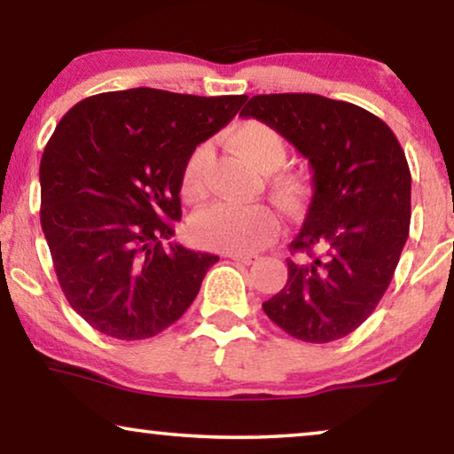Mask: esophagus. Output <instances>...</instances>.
<instances>
[{"label":"esophagus","mask_w":454,"mask_h":454,"mask_svg":"<svg viewBox=\"0 0 454 454\" xmlns=\"http://www.w3.org/2000/svg\"><path fill=\"white\" fill-rule=\"evenodd\" d=\"M227 258H231L239 264H254V262H258V260H260L258 254H229Z\"/></svg>","instance_id":"1"}]
</instances>
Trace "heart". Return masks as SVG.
I'll return each instance as SVG.
<instances>
[{"label":"heart","instance_id":"1","mask_svg":"<svg viewBox=\"0 0 454 454\" xmlns=\"http://www.w3.org/2000/svg\"><path fill=\"white\" fill-rule=\"evenodd\" d=\"M227 145L250 160L260 171H275L283 165L285 148L283 136L270 123L260 120H247L227 132ZM207 171H208V148L198 146L188 159L184 169L182 190L184 196L192 202L202 200L207 196ZM289 179H285L283 188H291ZM281 221L275 210L264 204H215L202 210L196 216L194 238L200 246L210 250L244 254L254 252L277 238Z\"/></svg>","mask_w":454,"mask_h":454}]
</instances>
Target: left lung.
Wrapping results in <instances>:
<instances>
[{"mask_svg":"<svg viewBox=\"0 0 454 454\" xmlns=\"http://www.w3.org/2000/svg\"><path fill=\"white\" fill-rule=\"evenodd\" d=\"M239 115L270 123L312 167V202L289 244L303 258L287 260V285L264 312L306 343L343 339L374 312L407 241L405 153L380 117L309 92L256 95Z\"/></svg>","mask_w":454,"mask_h":454,"instance_id":"1","label":"left lung"}]
</instances>
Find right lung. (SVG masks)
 <instances>
[{"mask_svg": "<svg viewBox=\"0 0 454 454\" xmlns=\"http://www.w3.org/2000/svg\"><path fill=\"white\" fill-rule=\"evenodd\" d=\"M246 98L129 89L61 117L41 159V227L66 300L95 331L154 337L196 300L219 256L164 241L185 163Z\"/></svg>", "mask_w": 454, "mask_h": 454, "instance_id": "obj_1", "label": "right lung"}]
</instances>
